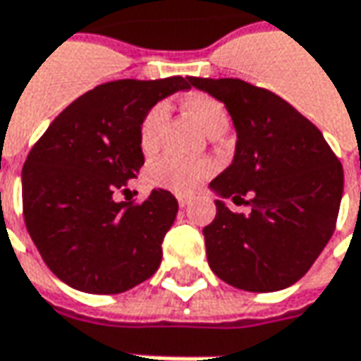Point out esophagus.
I'll return each mask as SVG.
<instances>
[{
  "instance_id": "34e87169",
  "label": "esophagus",
  "mask_w": 361,
  "mask_h": 361,
  "mask_svg": "<svg viewBox=\"0 0 361 361\" xmlns=\"http://www.w3.org/2000/svg\"><path fill=\"white\" fill-rule=\"evenodd\" d=\"M192 202L193 200L190 197V195H180V197H178V204H180V207H188Z\"/></svg>"
}]
</instances>
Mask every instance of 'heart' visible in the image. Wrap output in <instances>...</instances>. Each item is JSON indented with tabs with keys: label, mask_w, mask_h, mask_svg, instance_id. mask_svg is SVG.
<instances>
[{
	"label": "heart",
	"mask_w": 361,
	"mask_h": 361,
	"mask_svg": "<svg viewBox=\"0 0 361 361\" xmlns=\"http://www.w3.org/2000/svg\"><path fill=\"white\" fill-rule=\"evenodd\" d=\"M185 111L192 116L205 133H216V131L228 130V111L219 104L218 99L209 95L195 94L183 99ZM168 118V107L166 104L154 106L142 121L140 128V145L145 154L156 152L159 145V135L161 128ZM214 171V166L205 159H183L178 156H164L157 159L156 164L149 168V181L176 193H190L197 190Z\"/></svg>",
	"instance_id": "1"
}]
</instances>
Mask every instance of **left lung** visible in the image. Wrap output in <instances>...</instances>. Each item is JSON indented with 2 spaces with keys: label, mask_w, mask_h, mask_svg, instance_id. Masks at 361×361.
<instances>
[{
  "label": "left lung",
  "mask_w": 361,
  "mask_h": 361,
  "mask_svg": "<svg viewBox=\"0 0 361 361\" xmlns=\"http://www.w3.org/2000/svg\"><path fill=\"white\" fill-rule=\"evenodd\" d=\"M190 81L226 106L238 135L231 164L209 183L218 214L204 228L207 264L238 290L290 288L334 233L342 164L322 131L280 95L230 78ZM243 195L252 207L247 216L223 202Z\"/></svg>",
  "instance_id": "left-lung-1"
}]
</instances>
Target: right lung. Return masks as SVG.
I'll return each mask as SVG.
<instances>
[{
    "label": "right lung",
    "instance_id": "1",
    "mask_svg": "<svg viewBox=\"0 0 361 361\" xmlns=\"http://www.w3.org/2000/svg\"><path fill=\"white\" fill-rule=\"evenodd\" d=\"M190 78L97 85L57 116L21 171L23 218L47 267L85 293H121L152 278L178 200L154 190L140 205L116 202L143 166L140 128Z\"/></svg>",
    "mask_w": 361,
    "mask_h": 361
}]
</instances>
